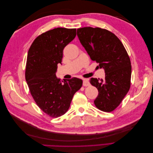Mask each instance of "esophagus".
I'll return each instance as SVG.
<instances>
[{"label": "esophagus", "mask_w": 153, "mask_h": 153, "mask_svg": "<svg viewBox=\"0 0 153 153\" xmlns=\"http://www.w3.org/2000/svg\"><path fill=\"white\" fill-rule=\"evenodd\" d=\"M83 85L85 86V87L89 86L90 85V83L89 82V81H88L87 80L84 79V80H83Z\"/></svg>", "instance_id": "obj_1"}]
</instances>
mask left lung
<instances>
[{"instance_id": "obj_1", "label": "left lung", "mask_w": 153, "mask_h": 153, "mask_svg": "<svg viewBox=\"0 0 153 153\" xmlns=\"http://www.w3.org/2000/svg\"><path fill=\"white\" fill-rule=\"evenodd\" d=\"M81 44L92 61L103 68L105 78H91L90 83L98 90L94 101L96 106L110 112L121 103L131 85V66L128 54L121 41L112 32L99 27L77 29Z\"/></svg>"}]
</instances>
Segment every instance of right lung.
Returning a JSON list of instances; mask_svg holds the SVG:
<instances>
[{
  "label": "right lung",
  "mask_w": 153,
  "mask_h": 153,
  "mask_svg": "<svg viewBox=\"0 0 153 153\" xmlns=\"http://www.w3.org/2000/svg\"><path fill=\"white\" fill-rule=\"evenodd\" d=\"M76 35V29L58 27L45 32L34 39L27 55L25 79L30 94L40 109L52 117L67 112L82 86L79 78L61 81L55 75L64 47Z\"/></svg>",
  "instance_id": "obj_1"
}]
</instances>
